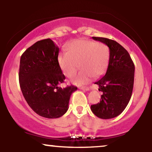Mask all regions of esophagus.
<instances>
[{"label":"esophagus","mask_w":152,"mask_h":152,"mask_svg":"<svg viewBox=\"0 0 152 152\" xmlns=\"http://www.w3.org/2000/svg\"><path fill=\"white\" fill-rule=\"evenodd\" d=\"M81 90H85V91H89V90H91L92 89V87L90 86H82L81 87Z\"/></svg>","instance_id":"34e87169"}]
</instances>
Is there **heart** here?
Segmentation results:
<instances>
[{
  "mask_svg": "<svg viewBox=\"0 0 152 152\" xmlns=\"http://www.w3.org/2000/svg\"><path fill=\"white\" fill-rule=\"evenodd\" d=\"M109 51L104 43L78 40L69 45L68 52L58 56V64L64 74L73 78L80 68L81 71L73 80L75 84L82 85L91 76L98 78L106 72L109 64Z\"/></svg>",
  "mask_w": 152,
  "mask_h": 152,
  "instance_id": "b5f03b06",
  "label": "heart"
}]
</instances>
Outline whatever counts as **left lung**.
Returning <instances> with one entry per match:
<instances>
[{
  "label": "left lung",
  "instance_id": "obj_1",
  "mask_svg": "<svg viewBox=\"0 0 152 152\" xmlns=\"http://www.w3.org/2000/svg\"><path fill=\"white\" fill-rule=\"evenodd\" d=\"M109 48V62L105 76L95 82L102 91L100 102L91 106L97 117L109 119L121 114L129 102L134 81V64L128 51L109 38L92 37Z\"/></svg>",
  "mask_w": 152,
  "mask_h": 152
}]
</instances>
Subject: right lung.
<instances>
[{
	"mask_svg": "<svg viewBox=\"0 0 152 152\" xmlns=\"http://www.w3.org/2000/svg\"><path fill=\"white\" fill-rule=\"evenodd\" d=\"M59 48L50 38L41 40L20 57L18 77L22 94L34 112L48 118L62 116L77 87L58 86L65 76L59 66Z\"/></svg>",
	"mask_w": 152,
	"mask_h": 152,
	"instance_id": "add662e5",
	"label": "right lung"
}]
</instances>
